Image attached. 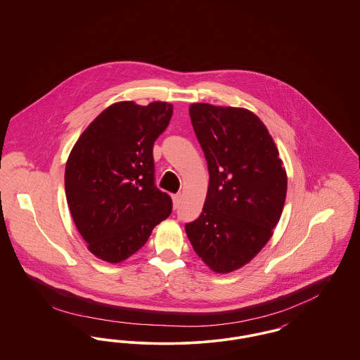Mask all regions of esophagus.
I'll return each mask as SVG.
<instances>
[{
    "label": "esophagus",
    "instance_id": "1",
    "mask_svg": "<svg viewBox=\"0 0 360 360\" xmlns=\"http://www.w3.org/2000/svg\"><path fill=\"white\" fill-rule=\"evenodd\" d=\"M179 204H181V194H174L172 195V205L176 209Z\"/></svg>",
    "mask_w": 360,
    "mask_h": 360
}]
</instances>
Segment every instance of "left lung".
Returning <instances> with one entry per match:
<instances>
[{
	"label": "left lung",
	"instance_id": "left-lung-1",
	"mask_svg": "<svg viewBox=\"0 0 360 360\" xmlns=\"http://www.w3.org/2000/svg\"><path fill=\"white\" fill-rule=\"evenodd\" d=\"M188 113L209 186L200 217L185 229L206 266L226 274L251 262L273 236L288 175L273 137L251 110L197 103Z\"/></svg>",
	"mask_w": 360,
	"mask_h": 360
}]
</instances>
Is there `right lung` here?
I'll list each match as a JSON object with an SVG mask.
<instances>
[{"mask_svg": "<svg viewBox=\"0 0 360 360\" xmlns=\"http://www.w3.org/2000/svg\"><path fill=\"white\" fill-rule=\"evenodd\" d=\"M172 116L169 103H113L74 144L65 172L66 198L87 250L98 259H128L170 216V195L155 186L153 148Z\"/></svg>", "mask_w": 360, "mask_h": 360, "instance_id": "1", "label": "right lung"}]
</instances>
